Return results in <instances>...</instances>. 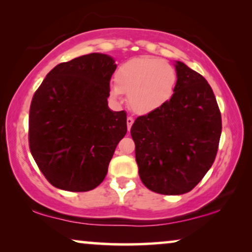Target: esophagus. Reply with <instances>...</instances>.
Returning <instances> with one entry per match:
<instances>
[{"label": "esophagus", "mask_w": 252, "mask_h": 252, "mask_svg": "<svg viewBox=\"0 0 252 252\" xmlns=\"http://www.w3.org/2000/svg\"><path fill=\"white\" fill-rule=\"evenodd\" d=\"M133 120L131 116H129L128 119H126V126H128V131H130V129H131V126L133 124Z\"/></svg>", "instance_id": "obj_1"}]
</instances>
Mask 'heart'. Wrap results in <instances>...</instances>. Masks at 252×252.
<instances>
[{"label": "heart", "mask_w": 252, "mask_h": 252, "mask_svg": "<svg viewBox=\"0 0 252 252\" xmlns=\"http://www.w3.org/2000/svg\"><path fill=\"white\" fill-rule=\"evenodd\" d=\"M110 98L121 101L128 95L130 108L140 115L162 108L173 98L177 84L175 68L163 60L144 56L131 59L117 69Z\"/></svg>", "instance_id": "heart-1"}]
</instances>
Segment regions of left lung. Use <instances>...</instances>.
Here are the masks:
<instances>
[{"instance_id":"left-lung-1","label":"left lung","mask_w":252,"mask_h":252,"mask_svg":"<svg viewBox=\"0 0 252 252\" xmlns=\"http://www.w3.org/2000/svg\"><path fill=\"white\" fill-rule=\"evenodd\" d=\"M177 84L170 101L132 124L139 177L161 194L189 192L209 172L221 136V114L202 75L175 62Z\"/></svg>"}]
</instances>
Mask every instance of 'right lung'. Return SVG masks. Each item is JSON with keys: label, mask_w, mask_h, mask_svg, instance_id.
Segmentation results:
<instances>
[{"label": "right lung", "mask_w": 252, "mask_h": 252, "mask_svg": "<svg viewBox=\"0 0 252 252\" xmlns=\"http://www.w3.org/2000/svg\"><path fill=\"white\" fill-rule=\"evenodd\" d=\"M116 64L92 53L50 70L33 95L29 116L32 157L48 182L66 191H90L102 182L126 113L108 107Z\"/></svg>", "instance_id": "right-lung-1"}]
</instances>
